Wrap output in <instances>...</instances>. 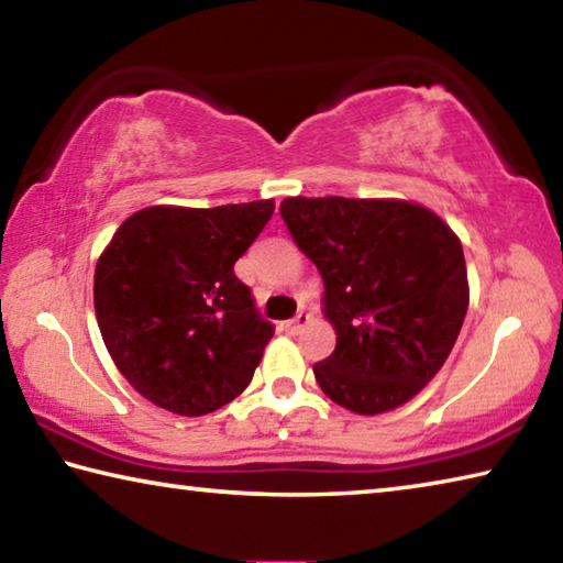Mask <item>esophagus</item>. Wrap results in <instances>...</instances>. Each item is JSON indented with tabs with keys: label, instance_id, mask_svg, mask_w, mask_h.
Masks as SVG:
<instances>
[{
	"label": "esophagus",
	"instance_id": "esophagus-1",
	"mask_svg": "<svg viewBox=\"0 0 563 563\" xmlns=\"http://www.w3.org/2000/svg\"><path fill=\"white\" fill-rule=\"evenodd\" d=\"M308 322H310V316H308V312H298V316H295L292 320L285 322L283 330L288 332V335H298V332H300L305 325H308Z\"/></svg>",
	"mask_w": 563,
	"mask_h": 563
}]
</instances>
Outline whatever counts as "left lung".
Here are the masks:
<instances>
[{"label":"left lung","instance_id":"8db88e82","mask_svg":"<svg viewBox=\"0 0 563 563\" xmlns=\"http://www.w3.org/2000/svg\"><path fill=\"white\" fill-rule=\"evenodd\" d=\"M280 216L322 275L338 335L312 367L322 393L355 415L409 402L442 369L470 308L460 238L399 198L292 196Z\"/></svg>","mask_w":563,"mask_h":563}]
</instances>
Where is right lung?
<instances>
[{
    "label": "right lung",
    "instance_id": "right-lung-1",
    "mask_svg": "<svg viewBox=\"0 0 563 563\" xmlns=\"http://www.w3.org/2000/svg\"><path fill=\"white\" fill-rule=\"evenodd\" d=\"M273 198L216 208L148 206L113 233L93 273V310L119 373L174 415L216 412L251 385L273 338L233 265Z\"/></svg>",
    "mask_w": 563,
    "mask_h": 563
}]
</instances>
